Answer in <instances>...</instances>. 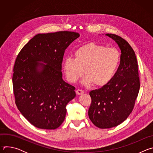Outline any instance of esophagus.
Returning a JSON list of instances; mask_svg holds the SVG:
<instances>
[{
	"label": "esophagus",
	"instance_id": "esophagus-1",
	"mask_svg": "<svg viewBox=\"0 0 153 153\" xmlns=\"http://www.w3.org/2000/svg\"><path fill=\"white\" fill-rule=\"evenodd\" d=\"M76 93V94L77 95H81V94L84 93V91L83 90H77Z\"/></svg>",
	"mask_w": 153,
	"mask_h": 153
}]
</instances>
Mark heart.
<instances>
[{
    "label": "heart",
    "mask_w": 153,
    "mask_h": 153,
    "mask_svg": "<svg viewBox=\"0 0 153 153\" xmlns=\"http://www.w3.org/2000/svg\"><path fill=\"white\" fill-rule=\"evenodd\" d=\"M74 58L68 57L63 62V69L67 79L75 83L83 74L84 85L93 83L102 86L114 77L120 61V52L115 48H106L91 42L78 48Z\"/></svg>",
    "instance_id": "heart-1"
}]
</instances>
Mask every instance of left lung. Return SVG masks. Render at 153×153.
I'll return each instance as SVG.
<instances>
[{"mask_svg": "<svg viewBox=\"0 0 153 153\" xmlns=\"http://www.w3.org/2000/svg\"><path fill=\"white\" fill-rule=\"evenodd\" d=\"M105 36L117 43L121 55L119 68L111 82L90 92L91 104L89 118L102 129L116 126L128 118L133 110L140 88L137 61L133 49L117 35Z\"/></svg>", "mask_w": 153, "mask_h": 153, "instance_id": "left-lung-1", "label": "left lung"}]
</instances>
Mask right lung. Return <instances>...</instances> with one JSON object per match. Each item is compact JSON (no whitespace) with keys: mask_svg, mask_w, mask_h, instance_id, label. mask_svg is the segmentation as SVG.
I'll return each mask as SVG.
<instances>
[{"mask_svg":"<svg viewBox=\"0 0 153 153\" xmlns=\"http://www.w3.org/2000/svg\"><path fill=\"white\" fill-rule=\"evenodd\" d=\"M79 36L66 31L38 34L17 56L13 76L15 102L22 114L37 128L60 126L67 105L76 97L75 87L63 80L61 70L65 50Z\"/></svg>","mask_w":153,"mask_h":153,"instance_id":"right-lung-1","label":"right lung"}]
</instances>
